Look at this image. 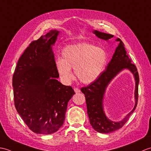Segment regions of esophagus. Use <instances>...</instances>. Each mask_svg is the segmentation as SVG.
<instances>
[{
	"label": "esophagus",
	"mask_w": 151,
	"mask_h": 151,
	"mask_svg": "<svg viewBox=\"0 0 151 151\" xmlns=\"http://www.w3.org/2000/svg\"><path fill=\"white\" fill-rule=\"evenodd\" d=\"M74 92H76V93H79L80 92H81V90H80L78 88H74Z\"/></svg>",
	"instance_id": "esophagus-1"
}]
</instances>
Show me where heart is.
<instances>
[{"label": "heart", "mask_w": 151, "mask_h": 151, "mask_svg": "<svg viewBox=\"0 0 151 151\" xmlns=\"http://www.w3.org/2000/svg\"><path fill=\"white\" fill-rule=\"evenodd\" d=\"M63 59L55 62L59 74L66 83L73 80L71 69L84 84L94 82L101 74L107 63L105 50L90 43L83 42L70 45L63 50Z\"/></svg>", "instance_id": "b5f03b06"}]
</instances>
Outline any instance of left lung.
<instances>
[{
  "label": "left lung",
  "instance_id": "8db88e82",
  "mask_svg": "<svg viewBox=\"0 0 151 151\" xmlns=\"http://www.w3.org/2000/svg\"><path fill=\"white\" fill-rule=\"evenodd\" d=\"M93 33L98 38L109 41L114 35L109 33H103L98 30H93ZM116 41L119 45L116 48L112 59L98 79L86 87L81 88V92L85 95L87 114H88L90 125L93 129L100 133H110L121 129L129 119L130 116L136 108L138 99V84L139 75L134 65L130 61L127 53L124 44L122 40L118 38ZM124 69H128L134 76L135 80V105L133 109L122 120L119 122H114L109 119L105 114L103 109V99L106 88L112 79Z\"/></svg>",
  "mask_w": 151,
  "mask_h": 151
}]
</instances>
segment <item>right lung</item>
Segmentation results:
<instances>
[{"label":"right lung","instance_id":"obj_1","mask_svg":"<svg viewBox=\"0 0 151 151\" xmlns=\"http://www.w3.org/2000/svg\"><path fill=\"white\" fill-rule=\"evenodd\" d=\"M59 31L52 29L30 43L19 58L13 76L17 111L33 132L50 134L60 129L68 103L75 94L60 83L52 46Z\"/></svg>","mask_w":151,"mask_h":151}]
</instances>
